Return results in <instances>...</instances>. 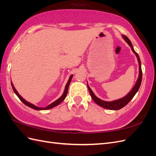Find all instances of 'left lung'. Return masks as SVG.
Wrapping results in <instances>:
<instances>
[{"mask_svg":"<svg viewBox=\"0 0 156 156\" xmlns=\"http://www.w3.org/2000/svg\"><path fill=\"white\" fill-rule=\"evenodd\" d=\"M122 37L124 39V40L127 42L128 45L130 46V48H131V50L133 51V53H135V55H136V58H137V60L139 62V77L137 79V81H136L135 86L133 87V88H132L131 90L127 94L126 96H124V98H122L121 99H119V100H114L112 101H103L102 100H100V98H98L97 96H95L92 92V90H91V88L89 87L88 84H87V87L88 88V90L90 92V96L92 98V100L96 102V103L98 105H100L101 107H103L105 108H107V109H110V110H119L120 108H123L124 107H125L127 103H128L134 97V96L136 94V93L138 92L139 89L140 88V86L141 84V82H142V77H143V73H142V69H141V62H140V60L139 58V56L138 55V54L136 53L135 51L134 50L133 45H132V44L131 41L128 39L126 36L125 35H122Z\"/></svg>","mask_w":156,"mask_h":156,"instance_id":"1","label":"left lung"}]
</instances>
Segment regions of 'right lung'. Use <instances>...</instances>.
<instances>
[{"mask_svg": "<svg viewBox=\"0 0 156 156\" xmlns=\"http://www.w3.org/2000/svg\"><path fill=\"white\" fill-rule=\"evenodd\" d=\"M72 77H73V75H71V76L69 77L68 81V83H67V84H66V87H65V89H64V93H63L62 95L58 99V100H56L54 102L51 103L50 105H49L48 106H47L46 107H37V106H36V105H34L32 104V103H29V101H26V100H25V99H23V98L20 95V94H19V93L17 92V91L16 90L15 87H14L12 82H11V84H12V88H13V90L14 92H15V94L17 96V97H18L19 98H20V100L23 103H24L25 105H26L27 106H28V107H29L33 108V109H35V110H38V111H41V110H48V109H50V108H53V107H56V106H57L58 105L60 104V103L61 102H62V101L64 100V99L66 98V96H67L68 91V88H69V83H70L71 81H72Z\"/></svg>", "mask_w": 156, "mask_h": 156, "instance_id": "right-lung-1", "label": "right lung"}]
</instances>
